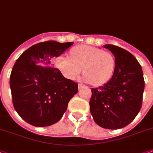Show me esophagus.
Masks as SVG:
<instances>
[{
    "instance_id": "esophagus-1",
    "label": "esophagus",
    "mask_w": 153,
    "mask_h": 153,
    "mask_svg": "<svg viewBox=\"0 0 153 153\" xmlns=\"http://www.w3.org/2000/svg\"><path fill=\"white\" fill-rule=\"evenodd\" d=\"M83 88H86V86L83 85V84H79V89H82Z\"/></svg>"
}]
</instances>
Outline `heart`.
Segmentation results:
<instances>
[{
    "label": "heart",
    "instance_id": "b5f03b06",
    "mask_svg": "<svg viewBox=\"0 0 153 153\" xmlns=\"http://www.w3.org/2000/svg\"><path fill=\"white\" fill-rule=\"evenodd\" d=\"M71 57L60 56L56 64L65 78L74 80L82 73L84 79L94 85L107 83L112 76L115 69V58L108 52L88 45H80L71 52Z\"/></svg>",
    "mask_w": 153,
    "mask_h": 153
}]
</instances>
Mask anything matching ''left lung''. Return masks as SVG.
<instances>
[{"label":"left lung","mask_w":153,"mask_h":153,"mask_svg":"<svg viewBox=\"0 0 153 153\" xmlns=\"http://www.w3.org/2000/svg\"><path fill=\"white\" fill-rule=\"evenodd\" d=\"M104 47L115 56V70L105 85L91 89L90 113L100 126L117 130L130 124L141 110L145 80L141 65L131 53L113 45Z\"/></svg>","instance_id":"8db88e82"}]
</instances>
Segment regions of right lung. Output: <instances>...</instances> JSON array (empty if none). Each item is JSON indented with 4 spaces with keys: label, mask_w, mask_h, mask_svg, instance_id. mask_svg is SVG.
Wrapping results in <instances>:
<instances>
[{
    "label": "right lung",
    "mask_w": 153,
    "mask_h": 153,
    "mask_svg": "<svg viewBox=\"0 0 153 153\" xmlns=\"http://www.w3.org/2000/svg\"><path fill=\"white\" fill-rule=\"evenodd\" d=\"M73 45L55 41L33 45L19 57L10 75L16 111L34 126H48L62 118L78 84L64 78L53 62Z\"/></svg>",
    "instance_id": "obj_1"
}]
</instances>
